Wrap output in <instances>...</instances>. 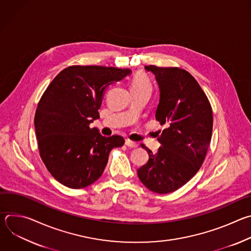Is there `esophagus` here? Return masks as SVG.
Instances as JSON below:
<instances>
[{"label":"esophagus","instance_id":"obj_1","mask_svg":"<svg viewBox=\"0 0 251 251\" xmlns=\"http://www.w3.org/2000/svg\"><path fill=\"white\" fill-rule=\"evenodd\" d=\"M125 145L128 146L129 148H137L138 147V144L133 141H130V140H126L125 141Z\"/></svg>","mask_w":251,"mask_h":251}]
</instances>
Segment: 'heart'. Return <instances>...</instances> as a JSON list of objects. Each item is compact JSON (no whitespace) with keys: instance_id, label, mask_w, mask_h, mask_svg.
Instances as JSON below:
<instances>
[{"instance_id":"obj_1","label":"heart","mask_w":251,"mask_h":251,"mask_svg":"<svg viewBox=\"0 0 251 251\" xmlns=\"http://www.w3.org/2000/svg\"><path fill=\"white\" fill-rule=\"evenodd\" d=\"M131 91L151 90L152 84L149 77L144 73H137L131 80Z\"/></svg>"}]
</instances>
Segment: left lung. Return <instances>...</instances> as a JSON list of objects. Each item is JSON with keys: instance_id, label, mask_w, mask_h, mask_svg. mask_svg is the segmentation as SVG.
<instances>
[{"instance_id": "8db88e82", "label": "left lung", "mask_w": 251, "mask_h": 251, "mask_svg": "<svg viewBox=\"0 0 251 251\" xmlns=\"http://www.w3.org/2000/svg\"><path fill=\"white\" fill-rule=\"evenodd\" d=\"M160 89L156 119L166 124L153 154L145 145L149 161L138 169L140 181L150 191L169 194L183 187L200 170L212 132L210 103L198 81L185 69L146 65Z\"/></svg>"}]
</instances>
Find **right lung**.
Returning a JSON list of instances; mask_svg holds the SVG:
<instances>
[{
    "label": "right lung",
    "mask_w": 251,
    "mask_h": 251,
    "mask_svg": "<svg viewBox=\"0 0 251 251\" xmlns=\"http://www.w3.org/2000/svg\"><path fill=\"white\" fill-rule=\"evenodd\" d=\"M131 74L128 68L73 65L54 77L43 94L34 116L40 155L57 182L82 189L101 176L121 136H102L89 124L99 118L104 92Z\"/></svg>",
    "instance_id": "1"
}]
</instances>
